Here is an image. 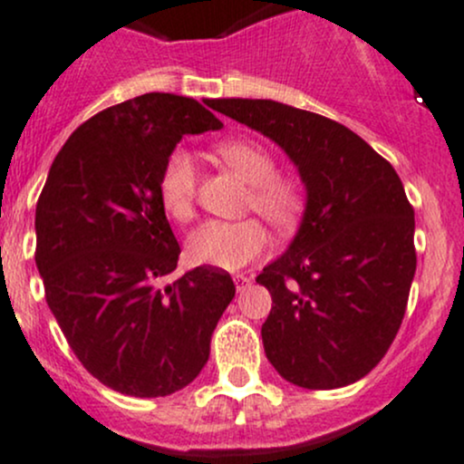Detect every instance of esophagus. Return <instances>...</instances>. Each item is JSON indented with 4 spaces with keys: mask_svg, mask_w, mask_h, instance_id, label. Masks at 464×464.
<instances>
[{
    "mask_svg": "<svg viewBox=\"0 0 464 464\" xmlns=\"http://www.w3.org/2000/svg\"><path fill=\"white\" fill-rule=\"evenodd\" d=\"M233 282H236V289L237 291H245L246 286L251 285V277L242 276V273H237V276H233Z\"/></svg>",
    "mask_w": 464,
    "mask_h": 464,
    "instance_id": "1",
    "label": "esophagus"
}]
</instances>
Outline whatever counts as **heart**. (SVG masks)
Wrapping results in <instances>:
<instances>
[{
  "instance_id": "obj_1",
  "label": "heart",
  "mask_w": 464,
  "mask_h": 464,
  "mask_svg": "<svg viewBox=\"0 0 464 464\" xmlns=\"http://www.w3.org/2000/svg\"><path fill=\"white\" fill-rule=\"evenodd\" d=\"M216 153L246 184H251L248 208L260 213L271 227H294L304 207L302 184L291 175L277 173L276 158L265 146L248 140H227L216 146ZM195 187L198 175L191 155L187 150H173L158 179V195L164 211L178 222H188L195 213ZM187 248L198 265L236 271L269 248V233L256 218L240 222L211 219L193 231Z\"/></svg>"
}]
</instances>
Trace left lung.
Masks as SVG:
<instances>
[{"label":"left lung","mask_w":464,"mask_h":464,"mask_svg":"<svg viewBox=\"0 0 464 464\" xmlns=\"http://www.w3.org/2000/svg\"><path fill=\"white\" fill-rule=\"evenodd\" d=\"M260 130L300 170L306 208L294 242L256 282L276 372L304 389L364 378L392 347L416 273L413 207L392 164L338 121L273 100H211Z\"/></svg>","instance_id":"1"}]
</instances>
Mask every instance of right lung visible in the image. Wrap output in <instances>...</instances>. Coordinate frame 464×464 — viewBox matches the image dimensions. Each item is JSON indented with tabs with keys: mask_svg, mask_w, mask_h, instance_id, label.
<instances>
[{
	"mask_svg": "<svg viewBox=\"0 0 464 464\" xmlns=\"http://www.w3.org/2000/svg\"><path fill=\"white\" fill-rule=\"evenodd\" d=\"M222 129L199 102L146 92L86 120L48 170L35 208L46 302L84 369L113 392L160 398L198 378L236 295L227 271L178 280L179 245L158 195L184 135Z\"/></svg>",
	"mask_w": 464,
	"mask_h": 464,
	"instance_id": "obj_1",
	"label": "right lung"
}]
</instances>
